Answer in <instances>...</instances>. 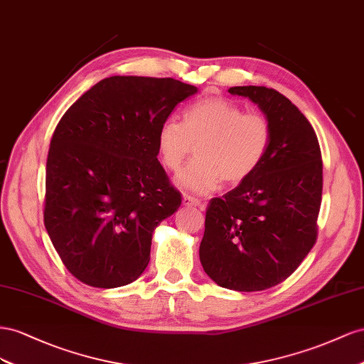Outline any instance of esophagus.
Wrapping results in <instances>:
<instances>
[{"instance_id": "esophagus-1", "label": "esophagus", "mask_w": 364, "mask_h": 364, "mask_svg": "<svg viewBox=\"0 0 364 364\" xmlns=\"http://www.w3.org/2000/svg\"><path fill=\"white\" fill-rule=\"evenodd\" d=\"M183 204L184 205H191V207H200L201 210L205 207V204L201 200L195 198V196H192V195H184L183 196Z\"/></svg>"}]
</instances>
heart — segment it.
Masks as SVG:
<instances>
[{
  "mask_svg": "<svg viewBox=\"0 0 364 364\" xmlns=\"http://www.w3.org/2000/svg\"><path fill=\"white\" fill-rule=\"evenodd\" d=\"M269 120L259 112H244L224 97L196 100L183 111L181 123L164 120L157 131V154L161 164L176 172L196 144L195 160L176 178L180 188L210 193L223 181L244 183L259 169L272 144Z\"/></svg>",
  "mask_w": 364,
  "mask_h": 364,
  "instance_id": "b5f03b06",
  "label": "heart"
}]
</instances>
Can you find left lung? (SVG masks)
Returning a JSON list of instances; mask_svg holds the SVG:
<instances>
[{"label": "left lung", "instance_id": "8db88e82", "mask_svg": "<svg viewBox=\"0 0 364 364\" xmlns=\"http://www.w3.org/2000/svg\"><path fill=\"white\" fill-rule=\"evenodd\" d=\"M272 123L259 169L223 198L210 200L200 261L213 282L262 291L291 276L317 240L323 164L316 132L291 100L267 87H232Z\"/></svg>", "mask_w": 364, "mask_h": 364}]
</instances>
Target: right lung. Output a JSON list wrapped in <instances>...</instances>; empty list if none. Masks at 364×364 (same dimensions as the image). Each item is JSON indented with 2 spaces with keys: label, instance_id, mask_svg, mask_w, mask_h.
Here are the masks:
<instances>
[{
  "label": "right lung",
  "instance_id": "1",
  "mask_svg": "<svg viewBox=\"0 0 364 364\" xmlns=\"http://www.w3.org/2000/svg\"><path fill=\"white\" fill-rule=\"evenodd\" d=\"M196 91L172 77L111 76L59 120L47 157L44 224L80 282L117 288L148 267L155 227L181 205L157 159V131Z\"/></svg>",
  "mask_w": 364,
  "mask_h": 364
}]
</instances>
